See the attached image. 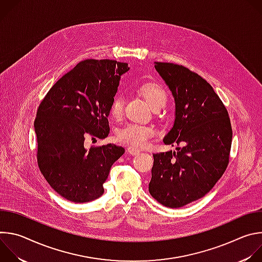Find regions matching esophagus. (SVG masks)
<instances>
[{
	"label": "esophagus",
	"instance_id": "obj_1",
	"mask_svg": "<svg viewBox=\"0 0 262 262\" xmlns=\"http://www.w3.org/2000/svg\"><path fill=\"white\" fill-rule=\"evenodd\" d=\"M127 152L129 154V155H132V156H136V155H139L140 154V150L138 148H136V147H134V146H129V147H127Z\"/></svg>",
	"mask_w": 262,
	"mask_h": 262
}]
</instances>
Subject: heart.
I'll return each mask as SVG.
<instances>
[{
  "mask_svg": "<svg viewBox=\"0 0 262 262\" xmlns=\"http://www.w3.org/2000/svg\"><path fill=\"white\" fill-rule=\"evenodd\" d=\"M139 91L155 107L164 105L168 99L166 89L162 84L156 81H147L140 85ZM123 113V99L120 95H116L110 105V114L116 119L120 118ZM156 135V128L151 125L129 122L124 124L117 130L116 137L118 142L128 144L134 147H145Z\"/></svg>",
  "mask_w": 262,
  "mask_h": 262,
  "instance_id": "heart-1",
  "label": "heart"
}]
</instances>
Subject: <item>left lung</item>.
<instances>
[{"instance_id":"left-lung-1","label":"left lung","mask_w":262,"mask_h":262,"mask_svg":"<svg viewBox=\"0 0 262 262\" xmlns=\"http://www.w3.org/2000/svg\"><path fill=\"white\" fill-rule=\"evenodd\" d=\"M155 67L176 107L164 142L178 147L177 151L154 154L149 193L161 204L178 208L205 196L226 171L232 127L227 108L198 73L173 63L156 62Z\"/></svg>"}]
</instances>
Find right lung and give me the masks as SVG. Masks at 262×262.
<instances>
[{
  "label": "right lung",
  "mask_w": 262,
  "mask_h": 262,
  "mask_svg": "<svg viewBox=\"0 0 262 262\" xmlns=\"http://www.w3.org/2000/svg\"><path fill=\"white\" fill-rule=\"evenodd\" d=\"M128 69L115 60L81 61L54 84L37 110V164L52 188L71 202L100 197L112 165L125 151L112 143L87 150L84 142L107 137L110 105Z\"/></svg>",
  "instance_id": "1"
}]
</instances>
